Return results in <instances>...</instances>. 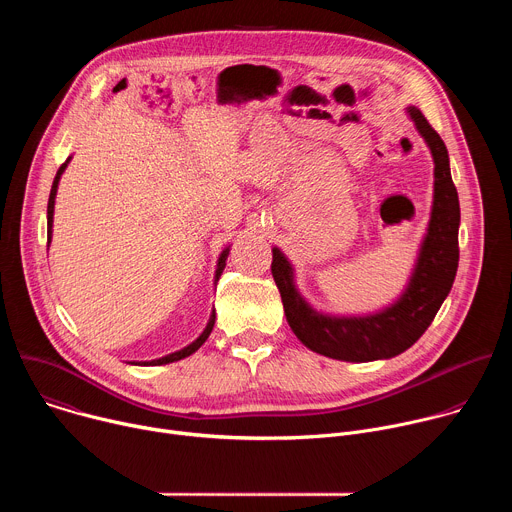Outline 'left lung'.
I'll list each match as a JSON object with an SVG mask.
<instances>
[{"instance_id": "left-lung-1", "label": "left lung", "mask_w": 512, "mask_h": 512, "mask_svg": "<svg viewBox=\"0 0 512 512\" xmlns=\"http://www.w3.org/2000/svg\"><path fill=\"white\" fill-rule=\"evenodd\" d=\"M433 160V202L427 231L401 296L373 314H330L316 310L296 283V269L279 247H273L271 273L289 328L310 350L346 362L393 358L411 348L427 330L448 298L458 271L460 200L450 172V156L442 137L421 111L405 107Z\"/></svg>"}]
</instances>
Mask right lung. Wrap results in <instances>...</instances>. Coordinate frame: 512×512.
<instances>
[{
	"label": "right lung",
	"mask_w": 512,
	"mask_h": 512,
	"mask_svg": "<svg viewBox=\"0 0 512 512\" xmlns=\"http://www.w3.org/2000/svg\"><path fill=\"white\" fill-rule=\"evenodd\" d=\"M70 160H72V156H68L66 158V162L58 168V172H56V178H54V182H52V188H50V198H48V210H46V221H48V247H50V241H52V225H54V202H56V192H58V184H60V178H62V174H64V170L68 168V164H70ZM229 251H231V245H227L223 251H221V255H218V259H216V269H214V285H216V281H218V277H221V273H223V269H225V265H227V257H229ZM214 318H216V314H214V310L210 312V318H208V322H206V326H204V330L200 332V336L196 338V340H192L188 346H184V348H180V350H176V352H170V354H166V356H162V358H154V360H143L141 364L143 367H158V364H168V362H176V360H182V358H186V356H190L192 352H196L204 342H206V338L210 336V332H212V328H214ZM135 364H139V362H135Z\"/></svg>",
	"instance_id": "right-lung-1"
}]
</instances>
